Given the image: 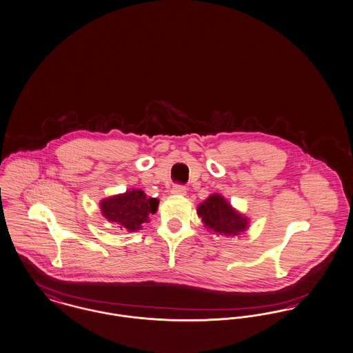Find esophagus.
<instances>
[{
  "label": "esophagus",
  "instance_id": "1",
  "mask_svg": "<svg viewBox=\"0 0 353 353\" xmlns=\"http://www.w3.org/2000/svg\"><path fill=\"white\" fill-rule=\"evenodd\" d=\"M171 192H172L174 195H181V196H183V195H185L187 190H185V185H175L171 188Z\"/></svg>",
  "mask_w": 353,
  "mask_h": 353
}]
</instances>
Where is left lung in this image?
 Listing matches in <instances>:
<instances>
[{
  "label": "left lung",
  "mask_w": 353,
  "mask_h": 353,
  "mask_svg": "<svg viewBox=\"0 0 353 353\" xmlns=\"http://www.w3.org/2000/svg\"><path fill=\"white\" fill-rule=\"evenodd\" d=\"M198 216L204 227L218 235L238 236L248 228V218L241 215L222 195L212 194L198 205Z\"/></svg>",
  "instance_id": "8db88e82"
}]
</instances>
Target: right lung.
Instances as JSON below:
<instances>
[{"mask_svg":"<svg viewBox=\"0 0 353 353\" xmlns=\"http://www.w3.org/2000/svg\"><path fill=\"white\" fill-rule=\"evenodd\" d=\"M159 201L148 198L142 190H129L125 194L112 195L101 201L102 215L109 222L119 224V228L137 231L143 223L149 222L150 214H155Z\"/></svg>","mask_w":353,"mask_h":353,"instance_id":"1","label":"right lung"}]
</instances>
